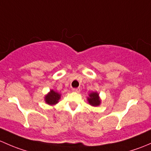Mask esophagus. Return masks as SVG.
<instances>
[{"label": "esophagus", "instance_id": "esophagus-1", "mask_svg": "<svg viewBox=\"0 0 151 151\" xmlns=\"http://www.w3.org/2000/svg\"><path fill=\"white\" fill-rule=\"evenodd\" d=\"M73 91H75V92L79 93V92H80L81 89H80V88H73Z\"/></svg>", "mask_w": 151, "mask_h": 151}]
</instances>
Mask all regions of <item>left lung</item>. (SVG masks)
I'll list each match as a JSON object with an SVG mask.
<instances>
[{
    "label": "left lung",
    "instance_id": "left-lung-1",
    "mask_svg": "<svg viewBox=\"0 0 151 151\" xmlns=\"http://www.w3.org/2000/svg\"><path fill=\"white\" fill-rule=\"evenodd\" d=\"M87 101L91 106L97 107L100 105L102 100L97 91H92L88 94V97H87Z\"/></svg>",
    "mask_w": 151,
    "mask_h": 151
}]
</instances>
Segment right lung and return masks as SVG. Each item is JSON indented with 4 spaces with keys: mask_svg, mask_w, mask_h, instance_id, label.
<instances>
[{
    "mask_svg": "<svg viewBox=\"0 0 151 151\" xmlns=\"http://www.w3.org/2000/svg\"><path fill=\"white\" fill-rule=\"evenodd\" d=\"M62 94L54 90L51 89L49 92L45 95L44 101L46 104L49 105H55L59 102V100L61 99Z\"/></svg>",
    "mask_w": 151,
    "mask_h": 151,
    "instance_id": "add662e5",
    "label": "right lung"
}]
</instances>
